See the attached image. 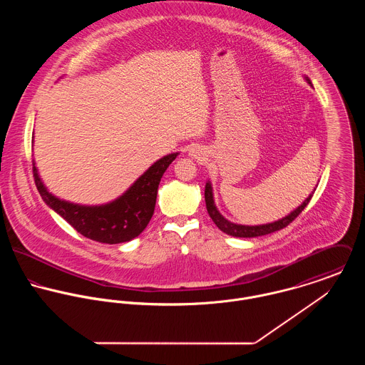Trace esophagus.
Returning <instances> with one entry per match:
<instances>
[{"label":"esophagus","mask_w":365,"mask_h":365,"mask_svg":"<svg viewBox=\"0 0 365 365\" xmlns=\"http://www.w3.org/2000/svg\"><path fill=\"white\" fill-rule=\"evenodd\" d=\"M190 156H192V157L200 156V150H198V149H195V148H192V149H190Z\"/></svg>","instance_id":"34e87169"}]
</instances>
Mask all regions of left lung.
Listing matches in <instances>:
<instances>
[{"label": "left lung", "mask_w": 365, "mask_h": 365, "mask_svg": "<svg viewBox=\"0 0 365 365\" xmlns=\"http://www.w3.org/2000/svg\"><path fill=\"white\" fill-rule=\"evenodd\" d=\"M309 84L311 80L307 78ZM316 190V188H314ZM313 195V192H312ZM312 195H309L301 207L295 209L294 212H291L288 216L277 220V222H272V223H267V225H259V226H245V225H236V223H232L229 220H226L220 213L219 210L215 207L213 204V195H212V187L210 184L207 182L205 185V202H207V209H208L209 216L212 217V220L215 222V225L222 230L225 232L226 235H230V236H235V237H257V236H264V235H268V233H272V232H277V230H281L284 227H287L292 220H295V217L307 208V205L309 204Z\"/></svg>", "instance_id": "8db88e82"}]
</instances>
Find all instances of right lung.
I'll return each instance as SVG.
<instances>
[{
	"label": "right lung",
	"instance_id": "1",
	"mask_svg": "<svg viewBox=\"0 0 365 365\" xmlns=\"http://www.w3.org/2000/svg\"><path fill=\"white\" fill-rule=\"evenodd\" d=\"M178 153L156 161L118 200L101 207H81L56 198L42 184L34 163V178L43 201L87 239L116 245L139 236L150 222L156 205L157 188L167 167Z\"/></svg>",
	"mask_w": 365,
	"mask_h": 365
}]
</instances>
